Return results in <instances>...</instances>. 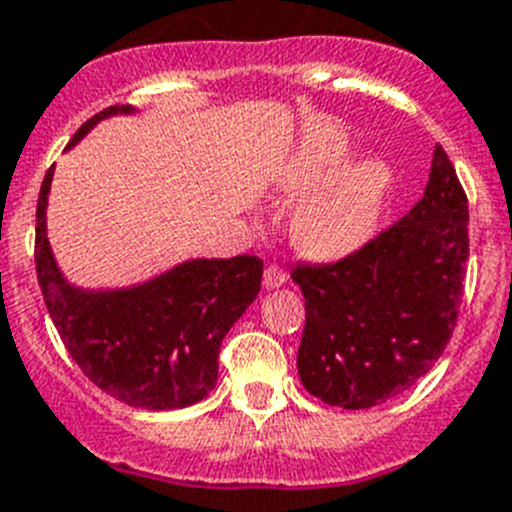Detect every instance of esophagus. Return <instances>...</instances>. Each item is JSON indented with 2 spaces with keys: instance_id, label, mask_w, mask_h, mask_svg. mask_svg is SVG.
Segmentation results:
<instances>
[{
  "instance_id": "esophagus-1",
  "label": "esophagus",
  "mask_w": 512,
  "mask_h": 512,
  "mask_svg": "<svg viewBox=\"0 0 512 512\" xmlns=\"http://www.w3.org/2000/svg\"><path fill=\"white\" fill-rule=\"evenodd\" d=\"M285 280H288V275H285L278 265H267L265 267V275H262V285H265L267 290L280 288V285H283Z\"/></svg>"
}]
</instances>
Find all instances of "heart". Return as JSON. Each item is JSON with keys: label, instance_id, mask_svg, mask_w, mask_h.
I'll list each match as a JSON object with an SVG mask.
<instances>
[{"label": "heart", "instance_id": "obj_1", "mask_svg": "<svg viewBox=\"0 0 512 512\" xmlns=\"http://www.w3.org/2000/svg\"><path fill=\"white\" fill-rule=\"evenodd\" d=\"M352 137L334 124L303 137L278 178L280 193H308L293 219V242L316 260H339L365 247L377 232L393 188V168L382 158L341 165Z\"/></svg>", "mask_w": 512, "mask_h": 512}]
</instances>
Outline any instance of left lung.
Masks as SVG:
<instances>
[{
  "label": "left lung",
  "instance_id": "1",
  "mask_svg": "<svg viewBox=\"0 0 512 512\" xmlns=\"http://www.w3.org/2000/svg\"><path fill=\"white\" fill-rule=\"evenodd\" d=\"M469 209L436 145L423 199L380 237L334 265H298L306 298L298 347L303 388L362 411L408 390L457 326L469 257Z\"/></svg>",
  "mask_w": 512,
  "mask_h": 512
}]
</instances>
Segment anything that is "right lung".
Segmentation results:
<instances>
[{"mask_svg": "<svg viewBox=\"0 0 512 512\" xmlns=\"http://www.w3.org/2000/svg\"><path fill=\"white\" fill-rule=\"evenodd\" d=\"M135 107H109L68 142ZM53 168L38 199L35 265L50 319L68 354L104 393L145 411L199 403L219 377V347L260 293L262 260L252 255L196 257L124 288H84L63 275L48 239Z\"/></svg>", "mask_w": 512, "mask_h": 512, "instance_id": "1", "label": "right lung"}]
</instances>
